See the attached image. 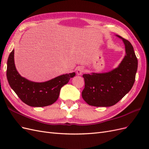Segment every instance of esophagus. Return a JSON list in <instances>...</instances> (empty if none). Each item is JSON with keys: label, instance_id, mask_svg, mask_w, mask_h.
I'll return each instance as SVG.
<instances>
[{"label": "esophagus", "instance_id": "esophagus-1", "mask_svg": "<svg viewBox=\"0 0 149 149\" xmlns=\"http://www.w3.org/2000/svg\"><path fill=\"white\" fill-rule=\"evenodd\" d=\"M84 71V68L81 67V66H79L78 67L77 69H76V73H77L78 75H81L82 74Z\"/></svg>", "mask_w": 149, "mask_h": 149}]
</instances>
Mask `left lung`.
Returning a JSON list of instances; mask_svg holds the SVG:
<instances>
[{
	"instance_id": "8db88e82",
	"label": "left lung",
	"mask_w": 149,
	"mask_h": 149,
	"mask_svg": "<svg viewBox=\"0 0 149 149\" xmlns=\"http://www.w3.org/2000/svg\"><path fill=\"white\" fill-rule=\"evenodd\" d=\"M123 40L125 55L119 66L102 73L84 74V89L82 97L89 105L110 107L118 102L132 88L136 79L138 61L134 48L128 40Z\"/></svg>"
}]
</instances>
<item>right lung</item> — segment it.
<instances>
[{"mask_svg":"<svg viewBox=\"0 0 149 149\" xmlns=\"http://www.w3.org/2000/svg\"><path fill=\"white\" fill-rule=\"evenodd\" d=\"M74 72L62 74L45 82L37 83L26 79L17 71L14 62V49L7 60V78L11 88L20 100L31 107H44L56 101L61 88L73 78Z\"/></svg>","mask_w":149,"mask_h":149,"instance_id":"obj_1","label":"right lung"}]
</instances>
